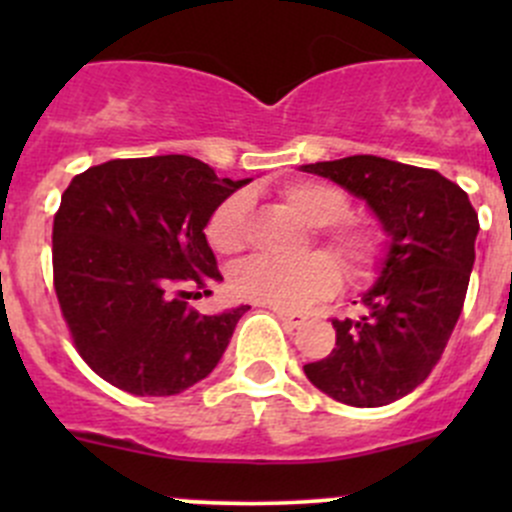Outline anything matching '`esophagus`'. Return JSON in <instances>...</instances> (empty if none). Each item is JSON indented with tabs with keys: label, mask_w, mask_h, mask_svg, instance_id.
Returning <instances> with one entry per match:
<instances>
[{
	"label": "esophagus",
	"mask_w": 512,
	"mask_h": 512,
	"mask_svg": "<svg viewBox=\"0 0 512 512\" xmlns=\"http://www.w3.org/2000/svg\"><path fill=\"white\" fill-rule=\"evenodd\" d=\"M272 312L277 314V319H280V322L285 324L287 329H297V327H302L304 322H307V317H304V314L289 312V309H272Z\"/></svg>",
	"instance_id": "1"
}]
</instances>
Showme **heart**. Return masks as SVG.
Returning a JSON list of instances; mask_svg holds the SVG:
<instances>
[{
  "label": "heart",
  "mask_w": 512,
  "mask_h": 512,
  "mask_svg": "<svg viewBox=\"0 0 512 512\" xmlns=\"http://www.w3.org/2000/svg\"><path fill=\"white\" fill-rule=\"evenodd\" d=\"M282 198L299 218L312 227H327L324 242L352 277L371 270L381 252V235L371 227L339 225L349 218V200L332 185L297 180L282 188ZM250 198L235 193L225 198L210 215L205 235L213 250L232 255L245 242ZM333 227L329 228L328 225ZM339 285V270L327 255H307L297 262H277L250 257L235 267L230 277L232 294L247 302L270 304L277 309H299L304 304L332 294Z\"/></svg>",
  "instance_id": "heart-1"
}]
</instances>
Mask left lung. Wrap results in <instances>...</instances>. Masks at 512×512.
<instances>
[{
	"instance_id": "obj_1",
	"label": "left lung",
	"mask_w": 512,
	"mask_h": 512,
	"mask_svg": "<svg viewBox=\"0 0 512 512\" xmlns=\"http://www.w3.org/2000/svg\"><path fill=\"white\" fill-rule=\"evenodd\" d=\"M299 170L342 185L379 220L386 250L364 312L334 319L337 347L304 364L332 399L376 409L414 391L441 359L461 317L476 262L478 215L441 173L379 156H349Z\"/></svg>"
}]
</instances>
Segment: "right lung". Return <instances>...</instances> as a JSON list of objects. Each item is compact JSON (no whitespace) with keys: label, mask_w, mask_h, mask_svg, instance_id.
<instances>
[{"label":"right lung","mask_w":512,"mask_h":512,"mask_svg":"<svg viewBox=\"0 0 512 512\" xmlns=\"http://www.w3.org/2000/svg\"><path fill=\"white\" fill-rule=\"evenodd\" d=\"M247 183L190 156L108 160L71 180L51 235L54 287L101 379L133 396H175L218 366L250 307L200 314L185 285L210 294L223 280L205 227Z\"/></svg>","instance_id":"right-lung-1"}]
</instances>
